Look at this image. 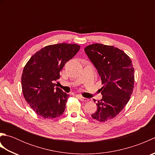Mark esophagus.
I'll return each instance as SVG.
<instances>
[{"label": "esophagus", "instance_id": "34e87169", "mask_svg": "<svg viewBox=\"0 0 155 155\" xmlns=\"http://www.w3.org/2000/svg\"><path fill=\"white\" fill-rule=\"evenodd\" d=\"M78 98H79V99H80L81 101H84V102H87V101H88V98H84V97H82V96H78Z\"/></svg>", "mask_w": 155, "mask_h": 155}]
</instances>
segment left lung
Masks as SVG:
<instances>
[{
    "label": "left lung",
    "instance_id": "obj_1",
    "mask_svg": "<svg viewBox=\"0 0 155 155\" xmlns=\"http://www.w3.org/2000/svg\"><path fill=\"white\" fill-rule=\"evenodd\" d=\"M84 51L104 84L101 88L103 98L98 101L97 110L91 117L100 122L107 121L119 114L130 100L134 83L132 61L113 46L93 44L85 47Z\"/></svg>",
    "mask_w": 155,
    "mask_h": 155
}]
</instances>
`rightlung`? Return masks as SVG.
Masks as SVG:
<instances>
[{
    "label": "right lung",
    "mask_w": 155,
    "mask_h": 155,
    "mask_svg": "<svg viewBox=\"0 0 155 155\" xmlns=\"http://www.w3.org/2000/svg\"><path fill=\"white\" fill-rule=\"evenodd\" d=\"M77 44L60 43L41 48L31 57L23 69L21 85L26 101L40 117L53 119L65 110L69 94L55 87L54 81L66 62L80 50Z\"/></svg>",
    "instance_id": "right-lung-1"
}]
</instances>
